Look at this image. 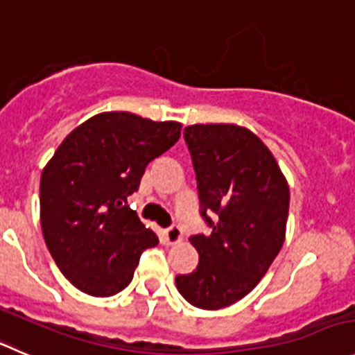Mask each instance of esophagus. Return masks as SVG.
<instances>
[{
	"label": "esophagus",
	"mask_w": 355,
	"mask_h": 355,
	"mask_svg": "<svg viewBox=\"0 0 355 355\" xmlns=\"http://www.w3.org/2000/svg\"><path fill=\"white\" fill-rule=\"evenodd\" d=\"M164 235L167 244H178V242L183 241V232H181V228L178 225L168 226L167 230L164 232Z\"/></svg>",
	"instance_id": "esophagus-1"
}]
</instances>
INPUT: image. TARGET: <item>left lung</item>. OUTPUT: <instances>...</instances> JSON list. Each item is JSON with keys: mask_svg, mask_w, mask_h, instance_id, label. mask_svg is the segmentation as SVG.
Segmentation results:
<instances>
[{"mask_svg": "<svg viewBox=\"0 0 355 355\" xmlns=\"http://www.w3.org/2000/svg\"><path fill=\"white\" fill-rule=\"evenodd\" d=\"M184 141L211 232L190 237L198 265L175 286L193 306L218 310L251 293L281 251L289 187L268 148L244 127L190 125Z\"/></svg>", "mask_w": 355, "mask_h": 355, "instance_id": "1", "label": "left lung"}]
</instances>
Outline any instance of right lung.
Instances as JSON below:
<instances>
[{"label":"right lung","instance_id":"obj_1","mask_svg":"<svg viewBox=\"0 0 355 355\" xmlns=\"http://www.w3.org/2000/svg\"><path fill=\"white\" fill-rule=\"evenodd\" d=\"M178 121H153L127 111L89 118L62 141L40 183L46 248L67 281L90 296L129 286L143 251L158 237L127 205L144 168L174 146Z\"/></svg>","mask_w":355,"mask_h":355}]
</instances>
